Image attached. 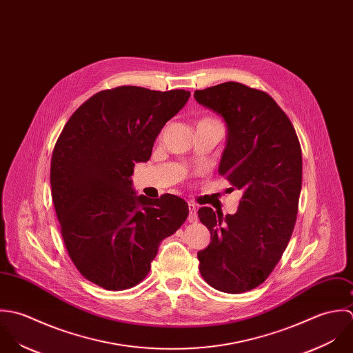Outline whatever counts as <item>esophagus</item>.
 <instances>
[{
	"instance_id": "obj_1",
	"label": "esophagus",
	"mask_w": 353,
	"mask_h": 353,
	"mask_svg": "<svg viewBox=\"0 0 353 353\" xmlns=\"http://www.w3.org/2000/svg\"><path fill=\"white\" fill-rule=\"evenodd\" d=\"M188 209H190V215H188V221L195 223L198 221V209H196V205L195 203H190L188 205Z\"/></svg>"
}]
</instances>
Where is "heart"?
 I'll use <instances>...</instances> for the list:
<instances>
[{
    "instance_id": "obj_1",
    "label": "heart",
    "mask_w": 353,
    "mask_h": 353,
    "mask_svg": "<svg viewBox=\"0 0 353 353\" xmlns=\"http://www.w3.org/2000/svg\"><path fill=\"white\" fill-rule=\"evenodd\" d=\"M206 120H212V119H206Z\"/></svg>"
}]
</instances>
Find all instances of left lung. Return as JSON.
Returning a JSON list of instances; mask_svg holds the SVG:
<instances>
[{
  "label": "left lung",
  "mask_w": 353,
  "mask_h": 353,
  "mask_svg": "<svg viewBox=\"0 0 353 353\" xmlns=\"http://www.w3.org/2000/svg\"><path fill=\"white\" fill-rule=\"evenodd\" d=\"M194 97L226 121L218 172L230 192H243L233 215L199 209L212 233L209 247L198 252L199 272L216 290L243 293L266 281L290 240L301 191V147L285 112L262 90L226 81Z\"/></svg>",
  "instance_id": "left-lung-1"
}]
</instances>
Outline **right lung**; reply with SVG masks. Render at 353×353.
<instances>
[{
    "instance_id": "1",
    "label": "right lung",
    "mask_w": 353,
    "mask_h": 353,
    "mask_svg": "<svg viewBox=\"0 0 353 353\" xmlns=\"http://www.w3.org/2000/svg\"><path fill=\"white\" fill-rule=\"evenodd\" d=\"M185 90H103L79 106L56 141L50 185L61 236L88 281L124 290L150 272L159 243L187 219L184 199L137 196L131 176L155 138L187 103Z\"/></svg>"
}]
</instances>
